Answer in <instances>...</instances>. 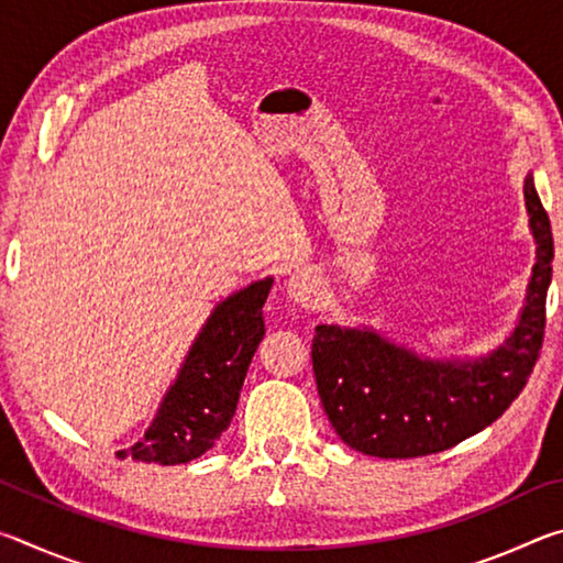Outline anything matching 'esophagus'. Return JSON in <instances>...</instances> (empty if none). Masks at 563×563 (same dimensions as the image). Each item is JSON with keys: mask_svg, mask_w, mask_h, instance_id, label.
<instances>
[{"mask_svg": "<svg viewBox=\"0 0 563 563\" xmlns=\"http://www.w3.org/2000/svg\"><path fill=\"white\" fill-rule=\"evenodd\" d=\"M285 290H288V298L292 302H300L308 308V305L318 302L320 295V280L310 273H292L288 283H285Z\"/></svg>", "mask_w": 563, "mask_h": 563, "instance_id": "34e87169", "label": "esophagus"}]
</instances>
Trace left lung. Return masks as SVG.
<instances>
[{
  "mask_svg": "<svg viewBox=\"0 0 563 563\" xmlns=\"http://www.w3.org/2000/svg\"><path fill=\"white\" fill-rule=\"evenodd\" d=\"M523 198L537 263L517 328L489 355L432 360L373 328H316L312 369L320 402L352 450L383 460L444 452L497 422L519 397L544 342L554 261L551 223L531 176L523 180Z\"/></svg>",
  "mask_w": 563,
  "mask_h": 563,
  "instance_id": "8db88e82",
  "label": "left lung"
}]
</instances>
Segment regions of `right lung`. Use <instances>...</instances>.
<instances>
[{"instance_id": "right-lung-1", "label": "right lung", "mask_w": 563, "mask_h": 563, "mask_svg": "<svg viewBox=\"0 0 563 563\" xmlns=\"http://www.w3.org/2000/svg\"><path fill=\"white\" fill-rule=\"evenodd\" d=\"M271 285L273 278L255 280L216 305L146 434L119 456L170 466L211 450L231 424L247 365L265 335L263 305Z\"/></svg>"}]
</instances>
